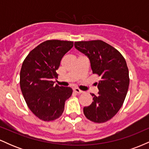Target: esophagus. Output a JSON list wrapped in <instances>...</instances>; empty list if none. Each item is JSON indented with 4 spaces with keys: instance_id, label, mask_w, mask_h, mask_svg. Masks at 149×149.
Returning <instances> with one entry per match:
<instances>
[{
    "instance_id": "1",
    "label": "esophagus",
    "mask_w": 149,
    "mask_h": 149,
    "mask_svg": "<svg viewBox=\"0 0 149 149\" xmlns=\"http://www.w3.org/2000/svg\"><path fill=\"white\" fill-rule=\"evenodd\" d=\"M73 90H74L75 92H76V93H78V94H81V93H83V92H84L83 90H80V89H78V88H74L73 89Z\"/></svg>"
}]
</instances>
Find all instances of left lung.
Wrapping results in <instances>:
<instances>
[{
    "label": "left lung",
    "instance_id": "obj_1",
    "mask_svg": "<svg viewBox=\"0 0 149 149\" xmlns=\"http://www.w3.org/2000/svg\"><path fill=\"white\" fill-rule=\"evenodd\" d=\"M75 47L90 59L92 73L101 77L98 95L83 108L85 117L95 123L107 122L123 106L128 88L129 71L125 59L117 49L100 40L75 42Z\"/></svg>",
    "mask_w": 149,
    "mask_h": 149
}]
</instances>
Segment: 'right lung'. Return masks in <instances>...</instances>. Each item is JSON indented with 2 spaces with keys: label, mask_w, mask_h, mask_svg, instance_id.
Segmentation results:
<instances>
[{
  "label": "right lung",
  "mask_w": 149,
  "mask_h": 149,
  "mask_svg": "<svg viewBox=\"0 0 149 149\" xmlns=\"http://www.w3.org/2000/svg\"><path fill=\"white\" fill-rule=\"evenodd\" d=\"M73 42L49 40L29 53L20 71V88L33 113L44 121L60 117L64 104L72 95L69 87L54 85L63 56L73 47Z\"/></svg>",
  "instance_id": "obj_1"
}]
</instances>
